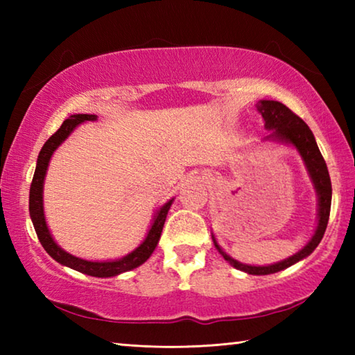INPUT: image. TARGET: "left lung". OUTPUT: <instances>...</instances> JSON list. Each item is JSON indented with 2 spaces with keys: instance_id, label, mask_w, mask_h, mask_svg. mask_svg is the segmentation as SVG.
I'll list each match as a JSON object with an SVG mask.
<instances>
[{
  "instance_id": "1",
  "label": "left lung",
  "mask_w": 355,
  "mask_h": 355,
  "mask_svg": "<svg viewBox=\"0 0 355 355\" xmlns=\"http://www.w3.org/2000/svg\"><path fill=\"white\" fill-rule=\"evenodd\" d=\"M257 110L261 114V117L264 120V128L271 131V135L264 137V141L282 142L296 147L305 167H307V172L318 196V225L313 236H311L310 241L304 245V249H300L297 254L288 257L286 260L268 264V266H252V264L239 263L235 258L227 255L225 252L220 249L218 241H216L214 235H211L216 249L219 250V254L224 257L233 268L252 275H268L279 272L282 269L290 268L294 263L304 260V258L309 257L311 252L318 248V244L321 243L329 222L330 203H332V183H330L326 161H324L320 148H318L315 136L309 128V125L305 123L302 119L296 116V114H294L290 107H286L284 103L274 100H260L257 103Z\"/></svg>"
}]
</instances>
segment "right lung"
Wrapping results in <instances>:
<instances>
[{"instance_id":"right-lung-1","label":"right lung","mask_w":355,"mask_h":355,"mask_svg":"<svg viewBox=\"0 0 355 355\" xmlns=\"http://www.w3.org/2000/svg\"><path fill=\"white\" fill-rule=\"evenodd\" d=\"M86 120H97V116H94V114H73V116L65 119L64 123L61 125V128H59L56 133L44 144V147H42L37 158V166H35L31 188H29V216H31L33 225L35 228V233H37L40 244L44 245L46 254L50 255L53 260L64 264V266L75 269L78 272L92 275V277H114V275H119L122 272L131 271V269H135L137 266H141V264L146 263L150 258V255L153 254L155 248L158 245L161 232H163V227L166 222V216H167V211L171 209L173 199L164 203V205L156 211L152 227H150L147 236L139 244V248H136L133 252H130L128 255L119 258V260L89 261V260H83V258L73 257L71 254H69V252H65L64 249L59 248L46 227V220L44 214V182H45L46 169H48V164H50L53 153H55L56 148L71 135V131H73L80 123L86 122Z\"/></svg>"}]
</instances>
